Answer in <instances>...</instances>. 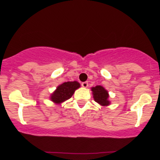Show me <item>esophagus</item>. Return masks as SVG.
I'll use <instances>...</instances> for the list:
<instances>
[{
  "mask_svg": "<svg viewBox=\"0 0 160 160\" xmlns=\"http://www.w3.org/2000/svg\"><path fill=\"white\" fill-rule=\"evenodd\" d=\"M81 85H82V87H83V88H87L88 87V82H83V83H81Z\"/></svg>",
  "mask_w": 160,
  "mask_h": 160,
  "instance_id": "1",
  "label": "esophagus"
}]
</instances>
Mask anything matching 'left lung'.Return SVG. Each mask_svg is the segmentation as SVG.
I'll return each instance as SVG.
<instances>
[{"label":"left lung","mask_w":160,"mask_h":160,"mask_svg":"<svg viewBox=\"0 0 160 160\" xmlns=\"http://www.w3.org/2000/svg\"><path fill=\"white\" fill-rule=\"evenodd\" d=\"M91 90L93 93V99L97 103L102 106H108L110 104V101H108V92L103 87L98 85V86L92 88Z\"/></svg>","instance_id":"obj_1"}]
</instances>
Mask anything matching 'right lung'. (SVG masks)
<instances>
[{
  "label": "right lung",
  "mask_w": 160,
  "mask_h": 160,
  "mask_svg": "<svg viewBox=\"0 0 160 160\" xmlns=\"http://www.w3.org/2000/svg\"><path fill=\"white\" fill-rule=\"evenodd\" d=\"M80 84L77 81H69L57 87L56 90L51 94L50 99L56 104H61L70 99L75 90L78 89Z\"/></svg>",
  "instance_id": "add662e5"
}]
</instances>
